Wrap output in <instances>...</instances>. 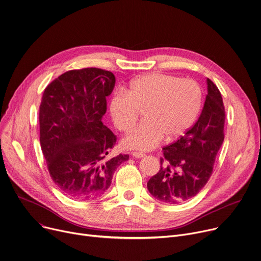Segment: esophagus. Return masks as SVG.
<instances>
[{
	"instance_id": "1",
	"label": "esophagus",
	"mask_w": 261,
	"mask_h": 261,
	"mask_svg": "<svg viewBox=\"0 0 261 261\" xmlns=\"http://www.w3.org/2000/svg\"><path fill=\"white\" fill-rule=\"evenodd\" d=\"M132 154H133V156H135V158H137V159H141V158H143V156H145V153H144V152H140V151H134Z\"/></svg>"
}]
</instances>
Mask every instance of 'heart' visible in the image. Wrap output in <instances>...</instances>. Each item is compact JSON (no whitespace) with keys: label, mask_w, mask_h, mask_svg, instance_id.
<instances>
[{"label":"heart","mask_w":261,"mask_h":261,"mask_svg":"<svg viewBox=\"0 0 261 261\" xmlns=\"http://www.w3.org/2000/svg\"><path fill=\"white\" fill-rule=\"evenodd\" d=\"M202 106V90L192 79L149 73L135 79L126 91L115 92L110 112L115 126L123 133L133 129L141 112L145 117L122 141L129 149L149 150L164 136L173 140L195 122Z\"/></svg>","instance_id":"obj_1"}]
</instances>
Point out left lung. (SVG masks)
<instances>
[{
    "label": "left lung",
    "mask_w": 261,
    "mask_h": 261,
    "mask_svg": "<svg viewBox=\"0 0 261 261\" xmlns=\"http://www.w3.org/2000/svg\"><path fill=\"white\" fill-rule=\"evenodd\" d=\"M225 118L221 92L207 79V95L198 120L184 136L163 148L160 171L147 182L153 197L177 204L196 196L207 184L224 141Z\"/></svg>",
    "instance_id": "1"
}]
</instances>
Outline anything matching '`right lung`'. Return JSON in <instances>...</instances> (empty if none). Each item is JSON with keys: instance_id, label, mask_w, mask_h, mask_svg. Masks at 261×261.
I'll use <instances>...</instances> for the list:
<instances>
[{"instance_id": "obj_1", "label": "right lung", "mask_w": 261, "mask_h": 261, "mask_svg": "<svg viewBox=\"0 0 261 261\" xmlns=\"http://www.w3.org/2000/svg\"><path fill=\"white\" fill-rule=\"evenodd\" d=\"M115 75L89 67L55 79L39 107L40 145L53 181L66 196L91 200L110 188L114 172L129 155L110 158L116 137L102 124Z\"/></svg>"}]
</instances>
